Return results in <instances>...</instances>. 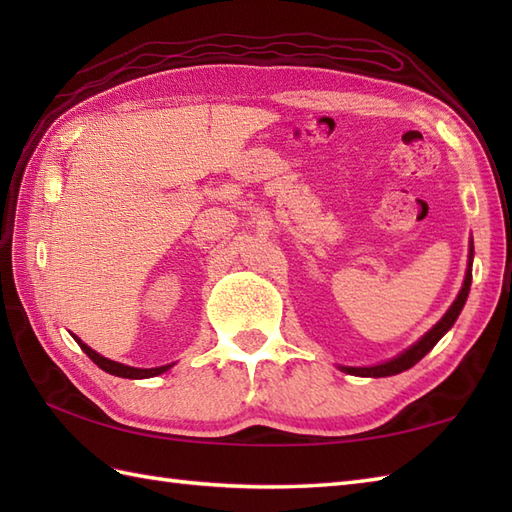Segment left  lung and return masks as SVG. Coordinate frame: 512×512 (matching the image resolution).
Here are the masks:
<instances>
[{"label": "left lung", "mask_w": 512, "mask_h": 512, "mask_svg": "<svg viewBox=\"0 0 512 512\" xmlns=\"http://www.w3.org/2000/svg\"><path fill=\"white\" fill-rule=\"evenodd\" d=\"M471 262H473V244H471V253H469V270H466V277H464L460 295L455 297V301L451 303V308L447 310V314H444V317L436 325H433V328L427 334H424L418 343H413L409 350L398 354L396 358H391V361H387V363L372 365V367H341L343 372L352 374V376H372V378L394 376V374L405 372V369L416 365L424 354H429L433 350V345H436L442 339V336L453 328L455 319L460 317V312H462L464 303H466V297H469V290H471V277H473L471 275Z\"/></svg>", "instance_id": "obj_1"}]
</instances>
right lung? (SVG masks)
I'll list each match as a JSON object with an SVG mask.
<instances>
[{
	"instance_id": "add662e5",
	"label": "right lung",
	"mask_w": 512,
	"mask_h": 512,
	"mask_svg": "<svg viewBox=\"0 0 512 512\" xmlns=\"http://www.w3.org/2000/svg\"><path fill=\"white\" fill-rule=\"evenodd\" d=\"M74 341L81 345V350L88 354L92 361L99 365L103 372H107V374H112V376H121V378H151V376H158V374H162V372H167V369L173 365H162V367H149V369H140V367H129V365H123V363H116V361H110V358H105V356H101L99 352H94L92 347H88L85 345L79 336H74Z\"/></svg>"
}]
</instances>
